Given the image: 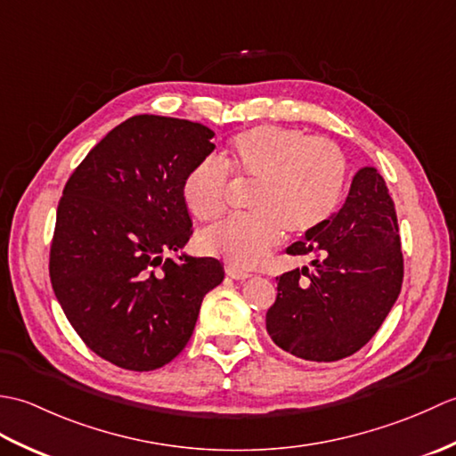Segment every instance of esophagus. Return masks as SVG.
I'll use <instances>...</instances> for the list:
<instances>
[{"mask_svg": "<svg viewBox=\"0 0 456 456\" xmlns=\"http://www.w3.org/2000/svg\"><path fill=\"white\" fill-rule=\"evenodd\" d=\"M225 270H227V276H231L233 280H247V278H250L248 273H245V270H240V268H235V266H227Z\"/></svg>", "mask_w": 456, "mask_h": 456, "instance_id": "esophagus-1", "label": "esophagus"}]
</instances>
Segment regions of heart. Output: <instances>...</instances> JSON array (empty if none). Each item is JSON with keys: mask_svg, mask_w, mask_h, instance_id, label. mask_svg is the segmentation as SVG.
I'll return each mask as SVG.
<instances>
[{"mask_svg": "<svg viewBox=\"0 0 456 456\" xmlns=\"http://www.w3.org/2000/svg\"><path fill=\"white\" fill-rule=\"evenodd\" d=\"M255 183L248 217L227 219L203 231V253L235 268H255L282 235L304 239L333 217L346 186V157L337 142L299 129L258 125L231 141L225 164L208 157L182 182V198L198 221L219 219L227 209L229 176Z\"/></svg>", "mask_w": 456, "mask_h": 456, "instance_id": "heart-1", "label": "heart"}]
</instances>
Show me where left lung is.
Segmentation results:
<instances>
[{
  "instance_id": "1",
  "label": "left lung",
  "mask_w": 456,
  "mask_h": 456,
  "mask_svg": "<svg viewBox=\"0 0 456 456\" xmlns=\"http://www.w3.org/2000/svg\"><path fill=\"white\" fill-rule=\"evenodd\" d=\"M288 255L312 266L276 278L266 331L282 351L333 362L370 341L400 296L403 256L394 201L376 168H361L341 209Z\"/></svg>"
}]
</instances>
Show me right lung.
<instances>
[{"instance_id": "right-lung-1", "label": "right lung", "mask_w": 456, "mask_h": 456, "mask_svg": "<svg viewBox=\"0 0 456 456\" xmlns=\"http://www.w3.org/2000/svg\"><path fill=\"white\" fill-rule=\"evenodd\" d=\"M213 133L188 119L134 115L68 178L51 245L53 289L74 331L119 368L157 370L188 345L209 289L211 256L164 253L190 240L182 182L209 157Z\"/></svg>"}]
</instances>
